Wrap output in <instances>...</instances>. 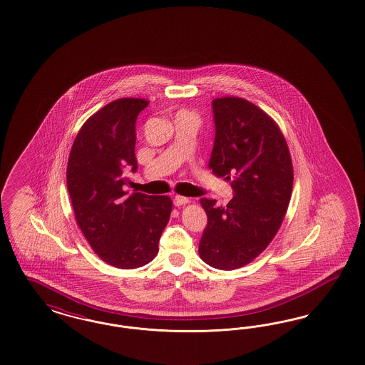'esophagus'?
Returning a JSON list of instances; mask_svg holds the SVG:
<instances>
[{
	"label": "esophagus",
	"mask_w": 365,
	"mask_h": 365,
	"mask_svg": "<svg viewBox=\"0 0 365 365\" xmlns=\"http://www.w3.org/2000/svg\"><path fill=\"white\" fill-rule=\"evenodd\" d=\"M188 202V197H185V196H178V195L175 196V199H173V202H175V205H177V207H180V205H185Z\"/></svg>",
	"instance_id": "obj_1"
}]
</instances>
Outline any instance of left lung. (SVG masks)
Here are the masks:
<instances>
[{"mask_svg": "<svg viewBox=\"0 0 365 365\" xmlns=\"http://www.w3.org/2000/svg\"><path fill=\"white\" fill-rule=\"evenodd\" d=\"M215 139L210 169L231 180L227 205L202 197L208 222L199 255L210 267L237 269L253 261L280 229L291 200L294 170L277 124L250 101H212Z\"/></svg>", "mask_w": 365, "mask_h": 365, "instance_id": "8db88e82", "label": "left lung"}]
</instances>
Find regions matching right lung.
I'll return each instance as SVG.
<instances>
[{"mask_svg": "<svg viewBox=\"0 0 365 365\" xmlns=\"http://www.w3.org/2000/svg\"><path fill=\"white\" fill-rule=\"evenodd\" d=\"M142 98H119L82 125L68 157L66 182L77 225L104 262L120 269L149 264L169 222L172 200L134 192L125 172L135 173L138 115Z\"/></svg>", "mask_w": 365, "mask_h": 365, "instance_id": "obj_1", "label": "right lung"}]
</instances>
